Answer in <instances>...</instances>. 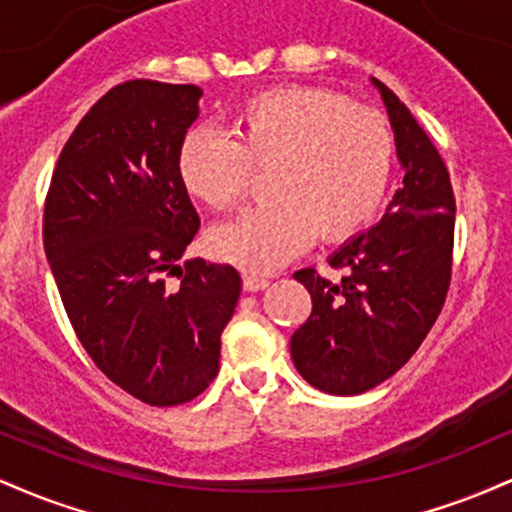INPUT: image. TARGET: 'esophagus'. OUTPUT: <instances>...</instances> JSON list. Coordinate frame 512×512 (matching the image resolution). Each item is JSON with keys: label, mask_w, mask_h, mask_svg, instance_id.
<instances>
[{"label": "esophagus", "mask_w": 512, "mask_h": 512, "mask_svg": "<svg viewBox=\"0 0 512 512\" xmlns=\"http://www.w3.org/2000/svg\"><path fill=\"white\" fill-rule=\"evenodd\" d=\"M269 286V279L260 274H243V289L245 291H264Z\"/></svg>", "instance_id": "esophagus-1"}]
</instances>
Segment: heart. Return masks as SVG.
Segmentation results:
<instances>
[{"instance_id":"b5f03b06","label":"heart","mask_w":512,"mask_h":512,"mask_svg":"<svg viewBox=\"0 0 512 512\" xmlns=\"http://www.w3.org/2000/svg\"><path fill=\"white\" fill-rule=\"evenodd\" d=\"M274 197L209 233L211 255L245 272L284 267L315 236L339 243L378 214L395 168V137L383 115L354 108L342 93L279 86L233 115V139L192 129L178 154L180 178L214 209L238 204L252 168H272Z\"/></svg>"}]
</instances>
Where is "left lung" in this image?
Returning a JSON list of instances; mask_svg holds the SVG:
<instances>
[{"label":"left lung","instance_id":"left-lung-1","mask_svg":"<svg viewBox=\"0 0 512 512\" xmlns=\"http://www.w3.org/2000/svg\"><path fill=\"white\" fill-rule=\"evenodd\" d=\"M395 132L402 187L385 216L346 240L330 267L293 274L308 289L313 310L291 337L298 373L327 395H361L395 375L438 320L452 276L455 195L443 158L414 115L378 79Z\"/></svg>","mask_w":512,"mask_h":512}]
</instances>
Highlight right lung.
I'll use <instances>...</instances> for the list:
<instances>
[{
  "mask_svg": "<svg viewBox=\"0 0 512 512\" xmlns=\"http://www.w3.org/2000/svg\"><path fill=\"white\" fill-rule=\"evenodd\" d=\"M199 98L195 84L110 88L64 144L45 199V255L76 337L151 407L207 390L243 286L231 264H178L199 228L178 170Z\"/></svg>",
  "mask_w": 512,
  "mask_h": 512,
  "instance_id": "1",
  "label": "right lung"
}]
</instances>
